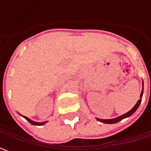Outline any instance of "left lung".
Segmentation results:
<instances>
[{
  "instance_id": "obj_1",
  "label": "left lung",
  "mask_w": 151,
  "mask_h": 151,
  "mask_svg": "<svg viewBox=\"0 0 151 151\" xmlns=\"http://www.w3.org/2000/svg\"><path fill=\"white\" fill-rule=\"evenodd\" d=\"M142 86H143V88H142V91H141V93H140L139 100L137 101L136 104L134 105V107H133L130 111H129L128 113H124V114H123V115H121V116H119V117H117V118H115V119H97V118H96V120H97V121H99V122H101V123H103V124H116V123H118V122H119V121L123 120L124 119H126V118H129V117H130L131 115H132V114L134 113L137 109H138V107H139V104L141 103V100H142V96H143V92H144V82H142Z\"/></svg>"
}]
</instances>
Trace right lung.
<instances>
[{
	"label": "right lung",
	"mask_w": 151,
	"mask_h": 151,
	"mask_svg": "<svg viewBox=\"0 0 151 151\" xmlns=\"http://www.w3.org/2000/svg\"><path fill=\"white\" fill-rule=\"evenodd\" d=\"M23 117H24V118H25V119H26L27 120V121H28V122H29V123H30V124L32 125H38V126H41V125L45 124L48 122V121H45V122H41V123H39V122H35V121H32V119H28L27 117H25V116H23Z\"/></svg>",
	"instance_id": "obj_1"
}]
</instances>
